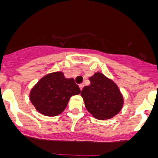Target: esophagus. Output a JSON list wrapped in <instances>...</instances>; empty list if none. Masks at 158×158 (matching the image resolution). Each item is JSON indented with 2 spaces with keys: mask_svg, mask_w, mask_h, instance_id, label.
Masks as SVG:
<instances>
[{
  "mask_svg": "<svg viewBox=\"0 0 158 158\" xmlns=\"http://www.w3.org/2000/svg\"><path fill=\"white\" fill-rule=\"evenodd\" d=\"M83 86H84V84H83V83H82V84H79V88H80L81 90H82V89Z\"/></svg>",
  "mask_w": 158,
  "mask_h": 158,
  "instance_id": "34e87169",
  "label": "esophagus"
}]
</instances>
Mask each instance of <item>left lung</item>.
Masks as SVG:
<instances>
[{
  "instance_id": "obj_1",
  "label": "left lung",
  "mask_w": 158,
  "mask_h": 158,
  "mask_svg": "<svg viewBox=\"0 0 158 158\" xmlns=\"http://www.w3.org/2000/svg\"><path fill=\"white\" fill-rule=\"evenodd\" d=\"M90 84L81 91L86 109L98 120L111 119L120 113L123 98L117 85L101 72L89 78Z\"/></svg>"
}]
</instances>
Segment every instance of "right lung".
I'll list each match as a JSON object with an SVG mask.
<instances>
[{
    "label": "right lung",
    "mask_w": 158,
    "mask_h": 158,
    "mask_svg": "<svg viewBox=\"0 0 158 158\" xmlns=\"http://www.w3.org/2000/svg\"><path fill=\"white\" fill-rule=\"evenodd\" d=\"M80 92L74 79H66L63 72H52L42 77L31 89L30 100L38 113L56 116L63 113L71 97Z\"/></svg>",
    "instance_id": "add662e5"
}]
</instances>
